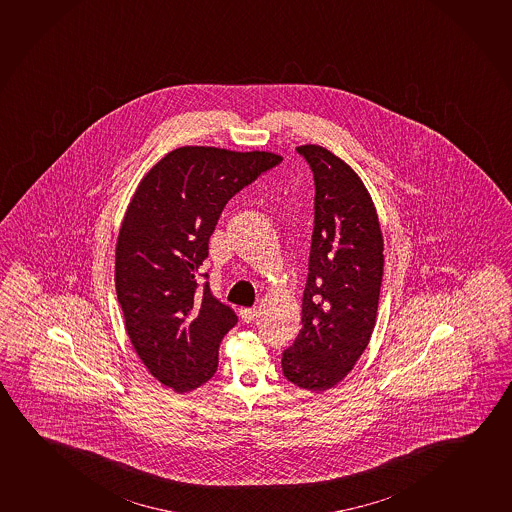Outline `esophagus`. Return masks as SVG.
Masks as SVG:
<instances>
[{
  "instance_id": "esophagus-1",
  "label": "esophagus",
  "mask_w": 512,
  "mask_h": 512,
  "mask_svg": "<svg viewBox=\"0 0 512 512\" xmlns=\"http://www.w3.org/2000/svg\"><path fill=\"white\" fill-rule=\"evenodd\" d=\"M239 317L243 322H253V320L257 319V310H253V308H243L241 312H239Z\"/></svg>"
}]
</instances>
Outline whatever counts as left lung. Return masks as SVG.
<instances>
[{"mask_svg":"<svg viewBox=\"0 0 512 512\" xmlns=\"http://www.w3.org/2000/svg\"><path fill=\"white\" fill-rule=\"evenodd\" d=\"M313 172L315 218L301 331L283 350L294 386L322 393L347 377L368 347L384 275L377 211L347 163L315 144L299 146Z\"/></svg>","mask_w":512,"mask_h":512,"instance_id":"1","label":"left lung"}]
</instances>
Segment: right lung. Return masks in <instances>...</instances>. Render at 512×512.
<instances>
[{"instance_id": "add662e5", "label": "right lung", "mask_w": 512, "mask_h": 512, "mask_svg": "<svg viewBox=\"0 0 512 512\" xmlns=\"http://www.w3.org/2000/svg\"><path fill=\"white\" fill-rule=\"evenodd\" d=\"M280 163L266 151L186 146L137 186L119 230L116 292L135 352L163 386L186 393L215 375L237 315L200 266L225 204Z\"/></svg>"}]
</instances>
